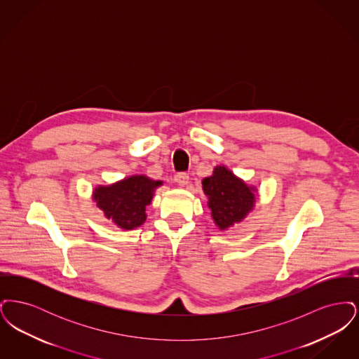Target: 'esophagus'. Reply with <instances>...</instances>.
I'll list each match as a JSON object with an SVG mask.
<instances>
[{"mask_svg": "<svg viewBox=\"0 0 359 359\" xmlns=\"http://www.w3.org/2000/svg\"><path fill=\"white\" fill-rule=\"evenodd\" d=\"M175 182H176L180 187H186L188 184V182H189V176H188L187 173H177V175L175 176Z\"/></svg>", "mask_w": 359, "mask_h": 359, "instance_id": "esophagus-1", "label": "esophagus"}]
</instances>
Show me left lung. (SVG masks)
<instances>
[{
    "instance_id": "1",
    "label": "left lung",
    "mask_w": 359,
    "mask_h": 359,
    "mask_svg": "<svg viewBox=\"0 0 359 359\" xmlns=\"http://www.w3.org/2000/svg\"><path fill=\"white\" fill-rule=\"evenodd\" d=\"M202 188L211 218L221 231L243 222L258 201L256 186L248 184L226 165H217L212 175L202 180Z\"/></svg>"
}]
</instances>
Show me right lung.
Listing matches in <instances>:
<instances>
[{
    "label": "right lung",
    "mask_w": 359,
    "mask_h": 359,
    "mask_svg": "<svg viewBox=\"0 0 359 359\" xmlns=\"http://www.w3.org/2000/svg\"><path fill=\"white\" fill-rule=\"evenodd\" d=\"M161 186L163 180H154L147 175H132L107 186H97L91 199L102 210L104 218L117 227L135 230L147 221V207Z\"/></svg>",
    "instance_id": "add662e5"
}]
</instances>
